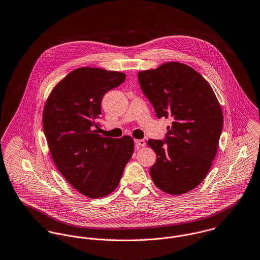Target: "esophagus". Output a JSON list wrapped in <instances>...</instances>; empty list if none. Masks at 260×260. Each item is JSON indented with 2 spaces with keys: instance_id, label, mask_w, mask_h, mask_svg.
<instances>
[{
  "instance_id": "34e87169",
  "label": "esophagus",
  "mask_w": 260,
  "mask_h": 260,
  "mask_svg": "<svg viewBox=\"0 0 260 260\" xmlns=\"http://www.w3.org/2000/svg\"><path fill=\"white\" fill-rule=\"evenodd\" d=\"M146 146V142L144 141V140H135V147L137 148V149H140L141 147H145Z\"/></svg>"
}]
</instances>
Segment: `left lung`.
<instances>
[{
    "mask_svg": "<svg viewBox=\"0 0 260 260\" xmlns=\"http://www.w3.org/2000/svg\"><path fill=\"white\" fill-rule=\"evenodd\" d=\"M138 80L157 117L173 120L164 140L148 141L157 155L152 180L167 193L188 192L207 177L217 152L223 125L218 100L209 82L181 62L140 71Z\"/></svg>",
    "mask_w": 260,
    "mask_h": 260,
    "instance_id": "8db88e82",
    "label": "left lung"
}]
</instances>
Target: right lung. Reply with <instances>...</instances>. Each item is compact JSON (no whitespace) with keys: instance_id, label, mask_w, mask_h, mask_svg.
<instances>
[{"instance_id":"add662e5","label":"right lung","mask_w":260,"mask_h":260,"mask_svg":"<svg viewBox=\"0 0 260 260\" xmlns=\"http://www.w3.org/2000/svg\"><path fill=\"white\" fill-rule=\"evenodd\" d=\"M125 78L118 71L79 68L55 85L44 108V132L54 164L74 189L91 199L117 188L134 152L130 136L106 138L94 129L103 96Z\"/></svg>"}]
</instances>
